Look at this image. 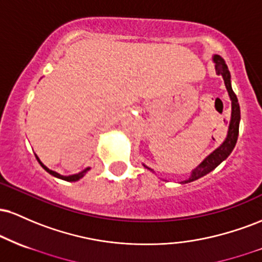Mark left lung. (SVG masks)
I'll list each match as a JSON object with an SVG mask.
<instances>
[{
    "label": "left lung",
    "mask_w": 262,
    "mask_h": 262,
    "mask_svg": "<svg viewBox=\"0 0 262 262\" xmlns=\"http://www.w3.org/2000/svg\"><path fill=\"white\" fill-rule=\"evenodd\" d=\"M213 61H214L215 64V71H217V74L223 77L225 87H227L228 93H229L230 100H231V119L229 123V129H228V135L227 138H225V140L223 141V144H222L218 149H215L212 154L207 156V158L204 159L200 165H198L196 169L192 171L191 177H189L188 180H186V181H183L182 183L194 181V180L200 179V177L207 175V173H209L210 171L214 170L215 167H217L222 161H224L225 159L230 155V152L233 151L234 146H235L236 140H237V135H239L240 107H239V103H237L236 95L234 93L233 89H231L229 69H228V66L225 64L224 59L222 58V56L214 55L213 56ZM145 167L146 169H149L148 166Z\"/></svg>",
    "instance_id": "obj_1"
}]
</instances>
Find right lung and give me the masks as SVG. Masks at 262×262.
<instances>
[{
  "instance_id": "obj_1",
  "label": "right lung",
  "mask_w": 262,
  "mask_h": 262,
  "mask_svg": "<svg viewBox=\"0 0 262 262\" xmlns=\"http://www.w3.org/2000/svg\"><path fill=\"white\" fill-rule=\"evenodd\" d=\"M35 158H37V160L39 161V164L41 165V167H43V169H44L45 171H47V172H49L50 175H53V176L58 177V179L65 180V181H70V182H75V181H77V180H80L81 177L85 176V173L87 172V171L90 170V167H87V169H85L83 171H81V172H79V173H75V175H71V176H62V175H60V173L55 172V171H53V170H49V169H48V167L45 166V165H43V162H41L40 160H39L37 155H35Z\"/></svg>"
}]
</instances>
